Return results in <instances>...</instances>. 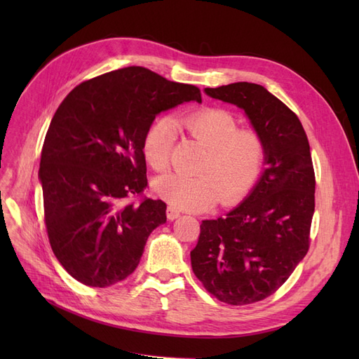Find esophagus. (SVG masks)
Wrapping results in <instances>:
<instances>
[{
  "label": "esophagus",
  "instance_id": "1",
  "mask_svg": "<svg viewBox=\"0 0 359 359\" xmlns=\"http://www.w3.org/2000/svg\"><path fill=\"white\" fill-rule=\"evenodd\" d=\"M180 214H181V211H180V210L173 208V206H168L166 215H168V219H169V220H175V219H178Z\"/></svg>",
  "mask_w": 359,
  "mask_h": 359
}]
</instances>
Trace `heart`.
I'll return each instance as SVG.
<instances>
[{
  "label": "heart",
  "instance_id": "heart-1",
  "mask_svg": "<svg viewBox=\"0 0 359 359\" xmlns=\"http://www.w3.org/2000/svg\"><path fill=\"white\" fill-rule=\"evenodd\" d=\"M206 148L198 168L201 175L180 173L161 177L156 193L177 210L203 211L214 206L235 205L252 191L262 172L266 145L255 128H238V119L222 107H202L177 118H161L147 130L144 156L154 170L169 166L170 151L177 130Z\"/></svg>",
  "mask_w": 359,
  "mask_h": 359
}]
</instances>
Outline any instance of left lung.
Wrapping results in <instances>:
<instances>
[{
  "mask_svg": "<svg viewBox=\"0 0 359 359\" xmlns=\"http://www.w3.org/2000/svg\"><path fill=\"white\" fill-rule=\"evenodd\" d=\"M244 109L266 145V169L252 193L215 220H203L190 252L193 273L217 299L247 306L268 298L307 255L314 212V169L298 116L262 85L205 88Z\"/></svg>",
  "mask_w": 359,
  "mask_h": 359,
  "instance_id": "obj_1",
  "label": "left lung"
}]
</instances>
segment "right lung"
<instances>
[{"mask_svg": "<svg viewBox=\"0 0 359 359\" xmlns=\"http://www.w3.org/2000/svg\"><path fill=\"white\" fill-rule=\"evenodd\" d=\"M202 102L194 85L145 67L104 73L73 88L53 115L39 178L53 255L91 287L137 268L149 233L166 223V203L140 196L148 186L144 137L156 115Z\"/></svg>", "mask_w": 359, "mask_h": 359, "instance_id": "1", "label": "right lung"}]
</instances>
